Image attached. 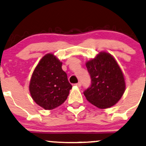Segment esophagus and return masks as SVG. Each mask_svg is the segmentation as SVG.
I'll list each match as a JSON object with an SVG mask.
<instances>
[{"label": "esophagus", "mask_w": 146, "mask_h": 146, "mask_svg": "<svg viewBox=\"0 0 146 146\" xmlns=\"http://www.w3.org/2000/svg\"><path fill=\"white\" fill-rule=\"evenodd\" d=\"M75 86H77V87L80 88L81 86H82V84H81L80 82H78V84H75Z\"/></svg>", "instance_id": "obj_1"}]
</instances>
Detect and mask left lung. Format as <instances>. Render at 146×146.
I'll return each instance as SVG.
<instances>
[{"label": "left lung", "instance_id": "obj_1", "mask_svg": "<svg viewBox=\"0 0 146 146\" xmlns=\"http://www.w3.org/2000/svg\"><path fill=\"white\" fill-rule=\"evenodd\" d=\"M92 84L84 94L91 104L107 109L120 101L126 89L124 75L111 54L100 52L86 62Z\"/></svg>", "mask_w": 146, "mask_h": 146}]
</instances>
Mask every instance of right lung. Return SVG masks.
<instances>
[{
	"label": "right lung",
	"mask_w": 146,
	"mask_h": 146,
	"mask_svg": "<svg viewBox=\"0 0 146 146\" xmlns=\"http://www.w3.org/2000/svg\"><path fill=\"white\" fill-rule=\"evenodd\" d=\"M62 64L54 54H47L40 60L31 76L29 84L31 97L45 110H54L62 105L72 88Z\"/></svg>",
	"instance_id": "right-lung-1"
}]
</instances>
